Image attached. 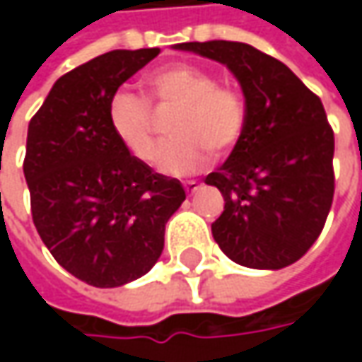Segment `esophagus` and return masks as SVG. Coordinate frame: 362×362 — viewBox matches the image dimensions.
<instances>
[{
	"label": "esophagus",
	"instance_id": "34e87169",
	"mask_svg": "<svg viewBox=\"0 0 362 362\" xmlns=\"http://www.w3.org/2000/svg\"><path fill=\"white\" fill-rule=\"evenodd\" d=\"M183 187H185V191H187V195H195L202 185H199L197 181H187V183H183Z\"/></svg>",
	"mask_w": 362,
	"mask_h": 362
}]
</instances>
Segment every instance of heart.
Returning <instances> with one entry per match:
<instances>
[{
	"mask_svg": "<svg viewBox=\"0 0 362 362\" xmlns=\"http://www.w3.org/2000/svg\"><path fill=\"white\" fill-rule=\"evenodd\" d=\"M146 100L120 88L108 103V124L134 159L151 163L157 148L155 113L179 110L171 122L175 139L155 157L157 169L175 177L202 171L214 151L228 155L242 143L247 105L238 90L219 86L216 74L193 64H171L143 80ZM153 105L152 109L150 106Z\"/></svg>",
	"mask_w": 362,
	"mask_h": 362,
	"instance_id": "1",
	"label": "heart"
}]
</instances>
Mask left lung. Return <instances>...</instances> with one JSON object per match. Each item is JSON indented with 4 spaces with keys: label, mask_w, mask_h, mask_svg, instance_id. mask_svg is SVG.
Listing matches in <instances>:
<instances>
[{
    "label": "left lung",
    "mask_w": 362,
    "mask_h": 362,
    "mask_svg": "<svg viewBox=\"0 0 362 362\" xmlns=\"http://www.w3.org/2000/svg\"><path fill=\"white\" fill-rule=\"evenodd\" d=\"M230 68L247 105V127L228 160L205 177L223 195L214 240L235 264L280 270L304 256L325 228L334 195V132L320 98L286 64L242 42H185Z\"/></svg>",
    "instance_id": "1"
}]
</instances>
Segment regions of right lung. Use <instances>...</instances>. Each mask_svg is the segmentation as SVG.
<instances>
[{
  "instance_id": "add662e5",
  "label": "right lung",
  "mask_w": 362,
  "mask_h": 362,
  "mask_svg": "<svg viewBox=\"0 0 362 362\" xmlns=\"http://www.w3.org/2000/svg\"><path fill=\"white\" fill-rule=\"evenodd\" d=\"M159 48L112 49L56 80L30 120L23 175L42 242L64 270L96 288L145 276L165 245L183 185L120 145L108 103Z\"/></svg>"
}]
</instances>
